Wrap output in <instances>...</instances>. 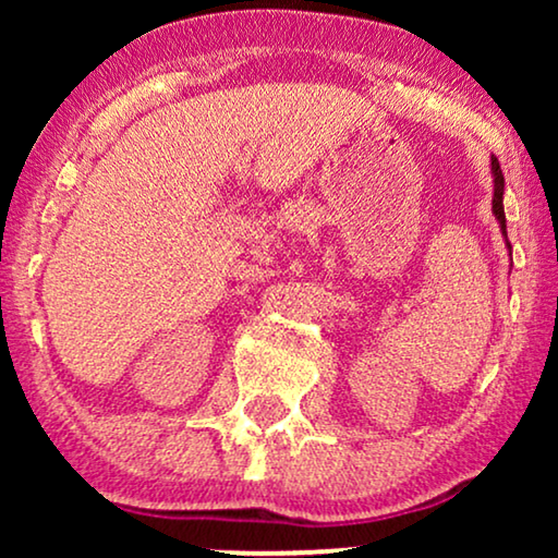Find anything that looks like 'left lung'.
I'll list each match as a JSON object with an SVG mask.
<instances>
[{
	"mask_svg": "<svg viewBox=\"0 0 558 558\" xmlns=\"http://www.w3.org/2000/svg\"><path fill=\"white\" fill-rule=\"evenodd\" d=\"M493 178H495V195H493V213L495 218L500 220V228L502 233H506V210H502V190H506V180H502V170H500V162L493 157ZM508 239V235H506ZM510 248V243H508Z\"/></svg>",
	"mask_w": 558,
	"mask_h": 558,
	"instance_id": "1",
	"label": "left lung"
}]
</instances>
